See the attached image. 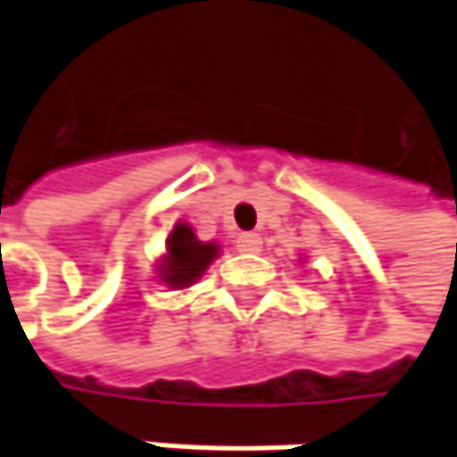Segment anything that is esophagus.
Segmentation results:
<instances>
[{"label":"esophagus","mask_w":457,"mask_h":457,"mask_svg":"<svg viewBox=\"0 0 457 457\" xmlns=\"http://www.w3.org/2000/svg\"><path fill=\"white\" fill-rule=\"evenodd\" d=\"M237 251L240 253H258L261 251V235L255 232H245L237 237Z\"/></svg>","instance_id":"obj_1"}]
</instances>
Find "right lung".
Segmentation results:
<instances>
[{
    "mask_svg": "<svg viewBox=\"0 0 457 457\" xmlns=\"http://www.w3.org/2000/svg\"><path fill=\"white\" fill-rule=\"evenodd\" d=\"M220 255L217 243H204L196 232L186 222H175L168 240H165V255L157 263V279L168 284L170 289H186L202 279L209 263Z\"/></svg>",
    "mask_w": 457,
    "mask_h": 457,
    "instance_id": "right-lung-1",
    "label": "right lung"
}]
</instances>
